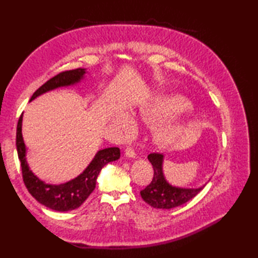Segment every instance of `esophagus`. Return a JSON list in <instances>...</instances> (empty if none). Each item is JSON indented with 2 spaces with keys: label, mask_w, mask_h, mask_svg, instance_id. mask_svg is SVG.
<instances>
[{
  "label": "esophagus",
  "mask_w": 258,
  "mask_h": 258,
  "mask_svg": "<svg viewBox=\"0 0 258 258\" xmlns=\"http://www.w3.org/2000/svg\"><path fill=\"white\" fill-rule=\"evenodd\" d=\"M124 153L126 157H130V158H134L136 156V153L133 149V146H126L125 150H124Z\"/></svg>",
  "instance_id": "1"
}]
</instances>
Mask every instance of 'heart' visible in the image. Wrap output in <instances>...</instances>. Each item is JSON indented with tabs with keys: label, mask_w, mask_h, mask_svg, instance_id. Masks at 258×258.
<instances>
[{
	"label": "heart",
	"mask_w": 258,
	"mask_h": 258,
	"mask_svg": "<svg viewBox=\"0 0 258 258\" xmlns=\"http://www.w3.org/2000/svg\"><path fill=\"white\" fill-rule=\"evenodd\" d=\"M190 106L189 101L182 95L162 96L142 106L136 112V117L146 124H156L169 116H173L176 113L183 111L189 112ZM111 122L122 136L130 135L134 130L132 118L125 113L114 114ZM188 126V113H186L177 119L161 125L156 131V141L163 145L176 143L187 132Z\"/></svg>",
	"instance_id": "1"
}]
</instances>
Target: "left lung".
I'll list each match as a JSON object with an SVG mask.
<instances>
[{"label":"left lung","mask_w":258,"mask_h":258,"mask_svg":"<svg viewBox=\"0 0 258 258\" xmlns=\"http://www.w3.org/2000/svg\"><path fill=\"white\" fill-rule=\"evenodd\" d=\"M147 158L153 165L154 176L152 182L141 190V196L144 202L152 207L171 210V208L185 204L205 187V185L197 188H182L172 186L166 182L163 175L162 165L164 155L160 153H152Z\"/></svg>","instance_id":"1"}]
</instances>
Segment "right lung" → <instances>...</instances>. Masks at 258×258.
Returning <instances> with one entry per match:
<instances>
[{"mask_svg":"<svg viewBox=\"0 0 258 258\" xmlns=\"http://www.w3.org/2000/svg\"><path fill=\"white\" fill-rule=\"evenodd\" d=\"M85 73V69H76L58 73L45 82L41 87H38L30 101L34 100L35 97L40 96L43 93L55 90L57 87L70 86L79 83L84 78ZM22 119H23V114H21L18 127H16V150H18L19 160L21 162L22 176H23V182L27 190L38 203L51 208V210L69 212L79 208L94 190L96 178L103 166L109 162L118 160L120 156L119 149L118 147H107V149L98 151L93 161L90 163V165L84 169V172L67 183L59 185L46 184L40 178H37L27 165L25 157L26 149L23 136H22Z\"/></svg>","mask_w":258,"mask_h":258,"instance_id":"add662e5","label":"right lung"}]
</instances>
